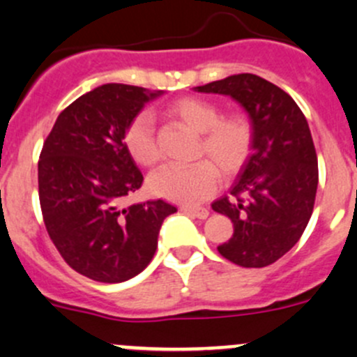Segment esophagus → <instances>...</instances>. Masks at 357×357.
Wrapping results in <instances>:
<instances>
[{
  "instance_id": "esophagus-1",
  "label": "esophagus",
  "mask_w": 357,
  "mask_h": 357,
  "mask_svg": "<svg viewBox=\"0 0 357 357\" xmlns=\"http://www.w3.org/2000/svg\"><path fill=\"white\" fill-rule=\"evenodd\" d=\"M181 211L186 212V214L195 215V218H199V219H207V215H208L207 207H192V205H183Z\"/></svg>"
}]
</instances>
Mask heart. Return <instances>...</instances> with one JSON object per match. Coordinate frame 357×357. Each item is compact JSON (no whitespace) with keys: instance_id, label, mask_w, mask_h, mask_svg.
Returning <instances> with one entry per match:
<instances>
[{"instance_id":"heart-1","label":"heart","mask_w":357,"mask_h":357,"mask_svg":"<svg viewBox=\"0 0 357 357\" xmlns=\"http://www.w3.org/2000/svg\"><path fill=\"white\" fill-rule=\"evenodd\" d=\"M174 119L193 131L200 132L197 153L207 155L225 176L235 174L247 162L254 143V128L245 115H228L215 103L207 100L185 96L167 107ZM124 143L131 157L139 165L150 167L158 160L157 136L153 117L149 112H139L128 124ZM218 183V171L208 160L192 164H165L155 169L149 178V190L181 204H197L211 195Z\"/></svg>"}]
</instances>
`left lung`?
<instances>
[{
    "label": "left lung",
    "instance_id": "8db88e82",
    "mask_svg": "<svg viewBox=\"0 0 357 357\" xmlns=\"http://www.w3.org/2000/svg\"><path fill=\"white\" fill-rule=\"evenodd\" d=\"M231 96L254 128L252 153L229 197L212 208L233 222L219 254L242 268H264L287 254L304 233L318 190V157L304 114L289 93L255 74H236L197 86Z\"/></svg>",
    "mask_w": 357,
    "mask_h": 357
}]
</instances>
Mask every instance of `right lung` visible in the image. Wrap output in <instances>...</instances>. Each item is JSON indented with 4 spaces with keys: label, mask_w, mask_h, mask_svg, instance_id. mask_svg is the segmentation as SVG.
I'll list each match as a JSON object with an SVG mask.
<instances>
[{
    "label": "right lung",
    "mask_w": 357,
    "mask_h": 357,
    "mask_svg": "<svg viewBox=\"0 0 357 357\" xmlns=\"http://www.w3.org/2000/svg\"><path fill=\"white\" fill-rule=\"evenodd\" d=\"M139 86L103 84L79 96L56 119L38 162L39 204L63 261L102 283L139 275L157 250L174 205L149 200L122 208L143 174L124 143L129 122L160 96Z\"/></svg>",
    "instance_id": "right-lung-1"
}]
</instances>
